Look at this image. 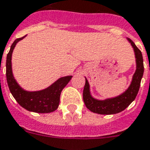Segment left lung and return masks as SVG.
<instances>
[{
	"mask_svg": "<svg viewBox=\"0 0 150 150\" xmlns=\"http://www.w3.org/2000/svg\"><path fill=\"white\" fill-rule=\"evenodd\" d=\"M129 41L134 49L137 62V70L132 77L131 85L126 90V91L117 97L108 99L105 100H98L91 97L89 91V83L86 79L83 91V98L86 107L92 112L102 115L116 114L125 110L135 100L136 96L138 93L142 78L144 73V64L142 51L137 47L135 43L132 40L129 38Z\"/></svg>",
	"mask_w": 150,
	"mask_h": 150,
	"instance_id": "obj_1",
	"label": "left lung"
}]
</instances>
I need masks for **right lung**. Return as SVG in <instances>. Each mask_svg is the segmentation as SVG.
<instances>
[{
    "label": "right lung",
    "mask_w": 150,
    "mask_h": 150,
    "mask_svg": "<svg viewBox=\"0 0 150 150\" xmlns=\"http://www.w3.org/2000/svg\"><path fill=\"white\" fill-rule=\"evenodd\" d=\"M24 37L17 38L12 44L6 58V79L9 91L18 104L25 109L38 113H49L59 107L60 95L72 76L59 79L46 89L38 91H26L18 84L12 72V53L16 44Z\"/></svg>",
    "instance_id": "right-lung-1"
}]
</instances>
